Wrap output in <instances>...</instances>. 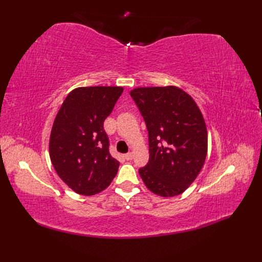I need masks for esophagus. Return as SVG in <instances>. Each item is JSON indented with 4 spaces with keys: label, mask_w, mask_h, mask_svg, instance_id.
Masks as SVG:
<instances>
[{
    "label": "esophagus",
    "mask_w": 262,
    "mask_h": 262,
    "mask_svg": "<svg viewBox=\"0 0 262 262\" xmlns=\"http://www.w3.org/2000/svg\"><path fill=\"white\" fill-rule=\"evenodd\" d=\"M132 157H133V154L130 152V153H126V154H124V158L126 161H131L132 160Z\"/></svg>",
    "instance_id": "esophagus-1"
}]
</instances>
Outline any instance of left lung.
<instances>
[{"mask_svg":"<svg viewBox=\"0 0 262 262\" xmlns=\"http://www.w3.org/2000/svg\"><path fill=\"white\" fill-rule=\"evenodd\" d=\"M130 95L143 116L149 160L140 176L153 193L169 198L188 189L208 154V130L193 98L173 85L136 87Z\"/></svg>","mask_w":262,"mask_h":262,"instance_id":"8db88e82","label":"left lung"}]
</instances>
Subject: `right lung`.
<instances>
[{"label": "right lung", "mask_w": 262, "mask_h": 262, "mask_svg": "<svg viewBox=\"0 0 262 262\" xmlns=\"http://www.w3.org/2000/svg\"><path fill=\"white\" fill-rule=\"evenodd\" d=\"M122 92V86L76 87L55 116L50 160L58 176L78 194L101 192L117 175L120 163L109 153L104 121Z\"/></svg>", "instance_id": "right-lung-1"}]
</instances>
